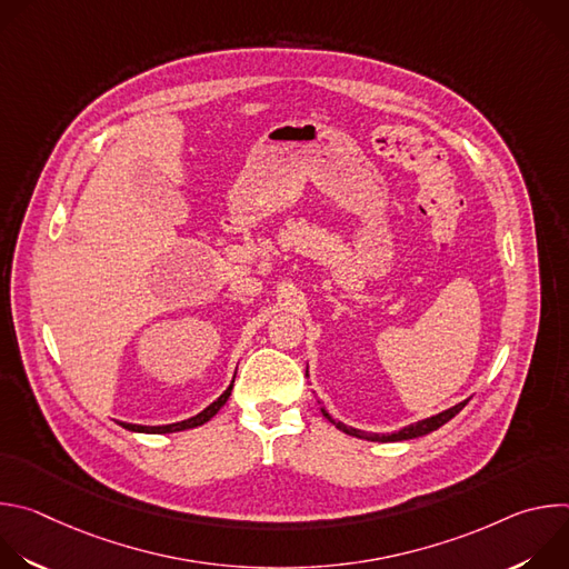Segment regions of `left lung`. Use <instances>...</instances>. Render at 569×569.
<instances>
[{
  "mask_svg": "<svg viewBox=\"0 0 569 569\" xmlns=\"http://www.w3.org/2000/svg\"><path fill=\"white\" fill-rule=\"evenodd\" d=\"M468 400H470V398H466V400L452 405V408H448V410H443V412H439V415H435V417H430V419L417 421V423H412V426H405V428H400V430H396V432H365V430L345 426L342 421H336V419L327 412V408H321V405H319V410H321V415L327 417L338 430H342V432H347V435H351V437L367 439V441H378V443H387V441H408V439H417V437H423V435H430V432L439 430L443 423H448L452 417H457V415L466 408Z\"/></svg>",
  "mask_w": 569,
  "mask_h": 569,
  "instance_id": "1",
  "label": "left lung"
}]
</instances>
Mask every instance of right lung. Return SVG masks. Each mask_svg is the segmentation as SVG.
<instances>
[{"instance_id":"obj_1","label":"right lung","mask_w":569,"mask_h":569,"mask_svg":"<svg viewBox=\"0 0 569 569\" xmlns=\"http://www.w3.org/2000/svg\"><path fill=\"white\" fill-rule=\"evenodd\" d=\"M231 387H233V380L231 385L209 405V408H204L200 415L187 419V421H180V423H171V426H134V423H121L126 430L130 432H143V435H169V432H182V430H191V428H198V426H204L207 421H211L222 405L227 402V398L231 396Z\"/></svg>"}]
</instances>
